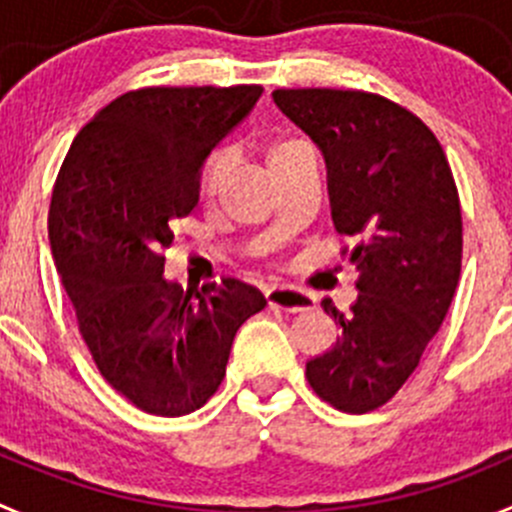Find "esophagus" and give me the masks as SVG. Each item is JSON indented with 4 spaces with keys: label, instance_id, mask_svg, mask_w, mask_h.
<instances>
[{
    "label": "esophagus",
    "instance_id": "34e87169",
    "mask_svg": "<svg viewBox=\"0 0 512 512\" xmlns=\"http://www.w3.org/2000/svg\"><path fill=\"white\" fill-rule=\"evenodd\" d=\"M265 297H267V305L285 312H305L315 307V297H312L310 292L297 290V287L272 285L265 290Z\"/></svg>",
    "mask_w": 512,
    "mask_h": 512
}]
</instances>
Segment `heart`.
<instances>
[{
	"label": "heart",
	"mask_w": 512,
	"mask_h": 512,
	"mask_svg": "<svg viewBox=\"0 0 512 512\" xmlns=\"http://www.w3.org/2000/svg\"><path fill=\"white\" fill-rule=\"evenodd\" d=\"M305 147H310L307 142L302 140H280L272 145L270 150V165H275L277 160H282V157L292 155V152L297 150H305ZM232 172V152L230 150H217L212 152L210 160L205 162V167H202V175H200V195L205 197V200H212V197H217L222 192V187H225L227 177H230Z\"/></svg>",
	"instance_id": "b5f03b06"
}]
</instances>
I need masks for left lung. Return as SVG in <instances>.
<instances>
[{"label": "left lung", "mask_w": 512, "mask_h": 512, "mask_svg": "<svg viewBox=\"0 0 512 512\" xmlns=\"http://www.w3.org/2000/svg\"><path fill=\"white\" fill-rule=\"evenodd\" d=\"M277 107L320 147L335 230L350 250L357 300L322 310L342 335L307 360V382L342 413L388 403L443 325L460 280L463 217L448 157L400 104L357 89H275Z\"/></svg>", "instance_id": "obj_1"}]
</instances>
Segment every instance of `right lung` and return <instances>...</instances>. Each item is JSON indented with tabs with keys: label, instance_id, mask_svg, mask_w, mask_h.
<instances>
[{
	"label": "right lung",
	"instance_id": "add662e5",
	"mask_svg": "<svg viewBox=\"0 0 512 512\" xmlns=\"http://www.w3.org/2000/svg\"><path fill=\"white\" fill-rule=\"evenodd\" d=\"M262 97L260 84L145 87L82 127L57 175L49 245L104 380L150 415L180 418L220 388L232 340L267 305L247 282L165 280L170 222L195 210L202 165Z\"/></svg>",
	"mask_w": 512,
	"mask_h": 512
}]
</instances>
